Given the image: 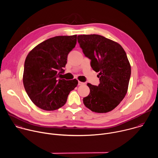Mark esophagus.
Returning <instances> with one entry per match:
<instances>
[{"mask_svg":"<svg viewBox=\"0 0 158 158\" xmlns=\"http://www.w3.org/2000/svg\"><path fill=\"white\" fill-rule=\"evenodd\" d=\"M85 83V82H81V81H78V85H84Z\"/></svg>","mask_w":158,"mask_h":158,"instance_id":"obj_1","label":"esophagus"}]
</instances>
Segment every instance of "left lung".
<instances>
[{
  "label": "left lung",
  "mask_w": 158,
  "mask_h": 158,
  "mask_svg": "<svg viewBox=\"0 0 158 158\" xmlns=\"http://www.w3.org/2000/svg\"><path fill=\"white\" fill-rule=\"evenodd\" d=\"M77 41L100 81L98 86L87 84L90 93L83 98L84 105L98 113L113 110L127 92L131 69L126 52L118 42L100 35H79Z\"/></svg>",
  "instance_id": "obj_1"
}]
</instances>
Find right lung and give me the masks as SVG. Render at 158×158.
<instances>
[{"instance_id": "obj_1", "label": "right lung", "mask_w": 158, "mask_h": 158, "mask_svg": "<svg viewBox=\"0 0 158 158\" xmlns=\"http://www.w3.org/2000/svg\"><path fill=\"white\" fill-rule=\"evenodd\" d=\"M76 42L77 35L56 36L40 43L28 54L23 84L28 96L38 107L46 110L58 109L77 85L76 79H58Z\"/></svg>"}]
</instances>
